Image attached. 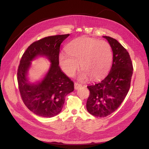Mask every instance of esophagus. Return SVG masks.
<instances>
[{
	"instance_id": "esophagus-1",
	"label": "esophagus",
	"mask_w": 149,
	"mask_h": 149,
	"mask_svg": "<svg viewBox=\"0 0 149 149\" xmlns=\"http://www.w3.org/2000/svg\"><path fill=\"white\" fill-rule=\"evenodd\" d=\"M74 89H78L79 88H80L81 86V85L78 84V83H76V82H74Z\"/></svg>"
}]
</instances>
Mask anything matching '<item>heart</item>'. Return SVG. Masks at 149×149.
I'll list each match as a JSON object with an SVG mask.
<instances>
[{
    "label": "heart",
    "instance_id": "heart-1",
    "mask_svg": "<svg viewBox=\"0 0 149 149\" xmlns=\"http://www.w3.org/2000/svg\"><path fill=\"white\" fill-rule=\"evenodd\" d=\"M67 53L59 55V63L63 71L68 76L75 74L80 65L81 81L90 77L93 80L100 79L109 68L112 61L110 45L104 40L89 37L76 38L66 47Z\"/></svg>",
    "mask_w": 149,
    "mask_h": 149
}]
</instances>
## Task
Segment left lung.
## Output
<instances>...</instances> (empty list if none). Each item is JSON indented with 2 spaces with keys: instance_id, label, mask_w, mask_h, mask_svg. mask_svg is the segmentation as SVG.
<instances>
[{
  "instance_id": "left-lung-1",
  "label": "left lung",
  "mask_w": 149,
  "mask_h": 149,
  "mask_svg": "<svg viewBox=\"0 0 149 149\" xmlns=\"http://www.w3.org/2000/svg\"><path fill=\"white\" fill-rule=\"evenodd\" d=\"M111 47L113 61L111 69L101 82L88 86L89 96L86 102L89 113L104 118L120 106L130 86L133 66L128 52L118 40L104 36Z\"/></svg>"
}]
</instances>
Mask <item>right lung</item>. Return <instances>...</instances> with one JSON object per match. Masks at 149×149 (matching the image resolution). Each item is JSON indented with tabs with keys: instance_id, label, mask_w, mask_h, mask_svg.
<instances>
[{
	"instance_id": "1",
	"label": "right lung",
	"mask_w": 149,
	"mask_h": 149,
	"mask_svg": "<svg viewBox=\"0 0 149 149\" xmlns=\"http://www.w3.org/2000/svg\"><path fill=\"white\" fill-rule=\"evenodd\" d=\"M70 34L45 37L31 43L23 54L17 70V81L25 105L34 114L52 118L59 114L68 94L73 91L74 83L59 66L61 43ZM38 56L51 62L48 73L41 82L30 84L26 76L31 61Z\"/></svg>"
}]
</instances>
